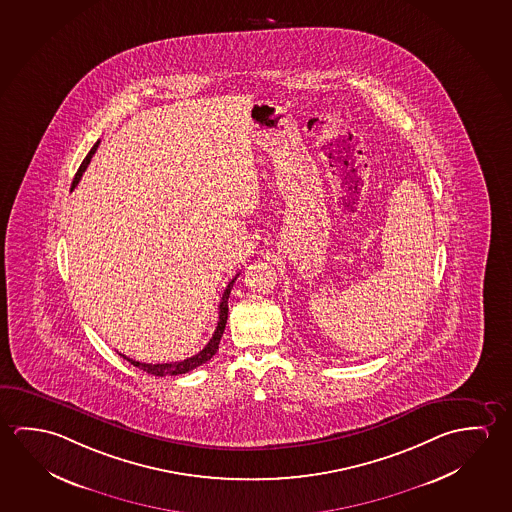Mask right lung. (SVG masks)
<instances>
[{
    "instance_id": "right-lung-1",
    "label": "right lung",
    "mask_w": 512,
    "mask_h": 512,
    "mask_svg": "<svg viewBox=\"0 0 512 512\" xmlns=\"http://www.w3.org/2000/svg\"><path fill=\"white\" fill-rule=\"evenodd\" d=\"M98 146H100V141L94 144L91 151L87 153V157H85L84 162L80 164V168L76 171L75 178H73V184H71V191L75 189L78 182H80V178L84 175L85 169L89 166V162L93 159L94 153L98 150ZM239 275H235L232 278V282L227 285V289H225V293H223V298H221V302H219V321L218 327L214 330V334H212V339H210L207 346L203 348L202 352L196 353L193 357H189V359H184V361L180 362H166V364H146V362L134 361V359H128L126 355L123 353H119L123 359L130 362V364H134L135 368L143 369L146 373H150V375H155V377H166V375H171V377H176V375H184V373H189L191 369L198 368V366H202L205 362L210 361L212 359V355L218 352L219 343H221V337H223V332H225V325H227L228 319V298H230V291H232V287H234V282L237 280Z\"/></svg>"
}]
</instances>
